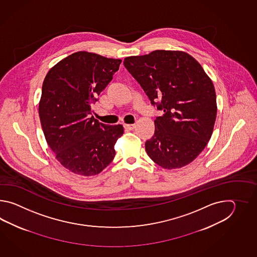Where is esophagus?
Wrapping results in <instances>:
<instances>
[{"instance_id":"obj_1","label":"esophagus","mask_w":257,"mask_h":257,"mask_svg":"<svg viewBox=\"0 0 257 257\" xmlns=\"http://www.w3.org/2000/svg\"><path fill=\"white\" fill-rule=\"evenodd\" d=\"M124 127L128 131H132V130H134L135 125L134 124H124Z\"/></svg>"}]
</instances>
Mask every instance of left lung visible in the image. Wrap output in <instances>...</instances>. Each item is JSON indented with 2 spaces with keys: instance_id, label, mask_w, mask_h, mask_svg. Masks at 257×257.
I'll return each instance as SVG.
<instances>
[{
  "instance_id": "left-lung-1",
  "label": "left lung",
  "mask_w": 257,
  "mask_h": 257,
  "mask_svg": "<svg viewBox=\"0 0 257 257\" xmlns=\"http://www.w3.org/2000/svg\"><path fill=\"white\" fill-rule=\"evenodd\" d=\"M124 66L152 104L164 111L154 120V135L145 142L149 157L164 169L190 164L209 142L217 115L213 82L202 66L178 50L126 57Z\"/></svg>"
}]
</instances>
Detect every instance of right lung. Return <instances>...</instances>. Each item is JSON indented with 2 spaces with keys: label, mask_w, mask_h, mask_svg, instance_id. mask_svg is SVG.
I'll return each mask as SVG.
<instances>
[{
  "label": "right lung",
  "mask_w": 257,
  "mask_h": 257,
  "mask_svg": "<svg viewBox=\"0 0 257 257\" xmlns=\"http://www.w3.org/2000/svg\"><path fill=\"white\" fill-rule=\"evenodd\" d=\"M121 60L78 51L53 66L45 77L39 101L44 135L66 169L98 175L115 157L122 125H104L91 115V104L107 86Z\"/></svg>",
  "instance_id": "right-lung-1"
}]
</instances>
